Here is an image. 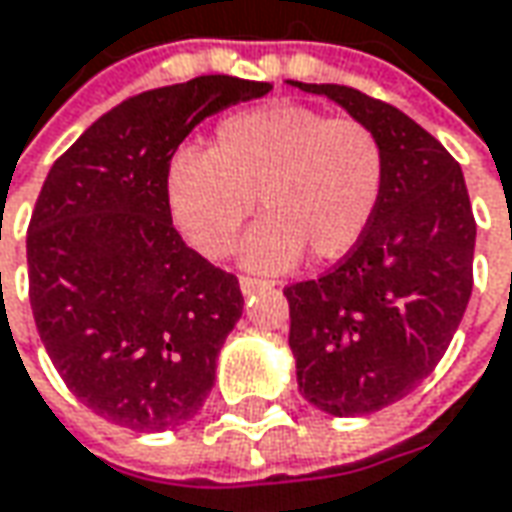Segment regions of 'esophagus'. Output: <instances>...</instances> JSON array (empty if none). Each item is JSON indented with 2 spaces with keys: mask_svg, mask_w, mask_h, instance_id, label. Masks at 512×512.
Returning a JSON list of instances; mask_svg holds the SVG:
<instances>
[{
  "mask_svg": "<svg viewBox=\"0 0 512 512\" xmlns=\"http://www.w3.org/2000/svg\"><path fill=\"white\" fill-rule=\"evenodd\" d=\"M274 283H269V280H257V277H240V291L243 294H255V291L260 289H272Z\"/></svg>",
  "mask_w": 512,
  "mask_h": 512,
  "instance_id": "obj_1",
  "label": "esophagus"
}]
</instances>
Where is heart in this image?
Returning a JSON list of instances; mask_svg holds the SVG:
<instances>
[{
	"mask_svg": "<svg viewBox=\"0 0 512 512\" xmlns=\"http://www.w3.org/2000/svg\"><path fill=\"white\" fill-rule=\"evenodd\" d=\"M382 186L385 150L365 121L291 101L226 115L209 152L175 150L164 169L169 218L203 257L235 249L257 198L263 218L240 252L257 272H283L303 252L317 263L348 255Z\"/></svg>",
	"mask_w": 512,
	"mask_h": 512,
	"instance_id": "b5f03b06",
	"label": "heart"
}]
</instances>
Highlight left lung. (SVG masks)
<instances>
[{"mask_svg":"<svg viewBox=\"0 0 512 512\" xmlns=\"http://www.w3.org/2000/svg\"><path fill=\"white\" fill-rule=\"evenodd\" d=\"M289 84L365 121L385 150L368 232L331 272L283 291L300 394L331 416L374 414L431 374L462 323L476 246L465 175L397 107L343 84Z\"/></svg>","mask_w":512,"mask_h":512,"instance_id":"8db88e82","label":"left lung"}]
</instances>
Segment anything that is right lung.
I'll list each match as a JSON object with an SVG mask.
<instances>
[{
  "mask_svg": "<svg viewBox=\"0 0 512 512\" xmlns=\"http://www.w3.org/2000/svg\"><path fill=\"white\" fill-rule=\"evenodd\" d=\"M269 90L235 76L147 90L47 172L27 229L30 309L67 388L113 425L178 428L215 385L243 294L175 232L164 169L203 118Z\"/></svg>",
  "mask_w": 512,
  "mask_h": 512,
  "instance_id": "obj_1",
  "label": "right lung"
}]
</instances>
